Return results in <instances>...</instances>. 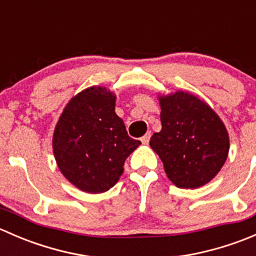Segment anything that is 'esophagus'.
Listing matches in <instances>:
<instances>
[{
  "mask_svg": "<svg viewBox=\"0 0 256 256\" xmlns=\"http://www.w3.org/2000/svg\"><path fill=\"white\" fill-rule=\"evenodd\" d=\"M150 138H151V132H147L146 135L141 138V142H142L144 144H147L150 142Z\"/></svg>",
  "mask_w": 256,
  "mask_h": 256,
  "instance_id": "34e87169",
  "label": "esophagus"
}]
</instances>
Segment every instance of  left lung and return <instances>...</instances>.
Here are the masks:
<instances>
[{"instance_id": "left-lung-1", "label": "left lung", "mask_w": 256, "mask_h": 256, "mask_svg": "<svg viewBox=\"0 0 256 256\" xmlns=\"http://www.w3.org/2000/svg\"><path fill=\"white\" fill-rule=\"evenodd\" d=\"M160 132L150 146L178 188H198L216 176L229 152V135L216 112L184 92L162 95Z\"/></svg>"}]
</instances>
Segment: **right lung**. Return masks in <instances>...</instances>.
<instances>
[{
  "instance_id": "1",
  "label": "right lung",
  "mask_w": 256,
  "mask_h": 256,
  "mask_svg": "<svg viewBox=\"0 0 256 256\" xmlns=\"http://www.w3.org/2000/svg\"><path fill=\"white\" fill-rule=\"evenodd\" d=\"M115 99L106 88H88L72 98L54 128L58 168L82 192L102 193L114 187L125 160L141 144L128 135L116 115Z\"/></svg>"
}]
</instances>
